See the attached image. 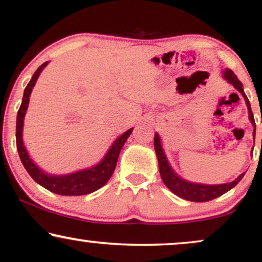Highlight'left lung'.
I'll list each match as a JSON object with an SVG mask.
<instances>
[{
  "instance_id": "left-lung-1",
  "label": "left lung",
  "mask_w": 262,
  "mask_h": 262,
  "mask_svg": "<svg viewBox=\"0 0 262 262\" xmlns=\"http://www.w3.org/2000/svg\"><path fill=\"white\" fill-rule=\"evenodd\" d=\"M222 73L223 78L226 79L228 83L231 84V85L243 96V98H245L247 108H248L249 121L252 122L254 127L253 136H255V121H254L249 99L247 98L245 91H243L242 83L237 79L236 75L229 69H224ZM154 148H156L160 176L164 184L168 187L169 191H172L173 193L177 194V196L180 198H183V200L190 202H208L215 200V198L222 196L223 193H226L230 189H233L234 186H236L237 183L240 182L243 178V176H245V173H241V174L238 176L236 179L233 180V182L226 184H217V185H208V184L189 182V180L184 179L180 176L177 174V172H174V169H173L171 165H169L166 154H165L163 146H161V140L158 133H156V135H154Z\"/></svg>"
}]
</instances>
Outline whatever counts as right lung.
Returning <instances> with one entry per match:
<instances>
[{
    "label": "right lung",
    "mask_w": 262,
    "mask_h": 262,
    "mask_svg": "<svg viewBox=\"0 0 262 262\" xmlns=\"http://www.w3.org/2000/svg\"><path fill=\"white\" fill-rule=\"evenodd\" d=\"M49 61L43 62L41 66L34 72V75L29 80V83L26 86L24 91V97H22V103L20 105L19 112H17L16 117V147L17 152H19L21 163L24 164L26 171L29 173V176L35 180L39 185L45 187L51 192L61 194V196H83L94 192V191L101 189L104 186L110 177L113 176L115 171L117 159H119V154L122 149L124 142L129 138L132 134L133 128L124 132L122 135H120L113 145L110 146L108 152L103 157V159L94 166L79 169V171L68 173V174H50L42 168H40L26 149L24 145V138H22V133H24V120L26 112H27L29 97H31L32 90L34 88L36 80H38L40 73L43 69L46 68Z\"/></svg>",
    "instance_id": "obj_1"
}]
</instances>
